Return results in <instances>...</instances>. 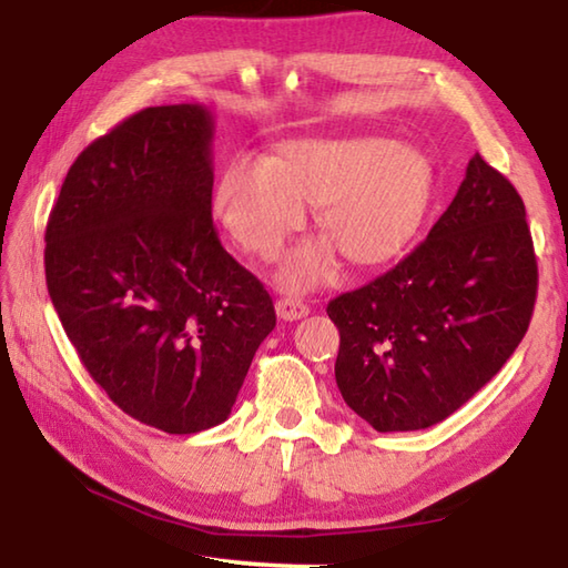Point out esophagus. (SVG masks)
Segmentation results:
<instances>
[{
  "label": "esophagus",
  "instance_id": "esophagus-1",
  "mask_svg": "<svg viewBox=\"0 0 568 568\" xmlns=\"http://www.w3.org/2000/svg\"><path fill=\"white\" fill-rule=\"evenodd\" d=\"M276 314H278V320H284V322H296L310 314V306L300 300H292V296H284V300L276 302Z\"/></svg>",
  "mask_w": 568,
  "mask_h": 568
}]
</instances>
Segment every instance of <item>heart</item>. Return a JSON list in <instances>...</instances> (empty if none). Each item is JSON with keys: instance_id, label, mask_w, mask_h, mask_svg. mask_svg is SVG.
<instances>
[{"instance_id": "obj_1", "label": "heart", "mask_w": 568, "mask_h": 568, "mask_svg": "<svg viewBox=\"0 0 568 568\" xmlns=\"http://www.w3.org/2000/svg\"><path fill=\"white\" fill-rule=\"evenodd\" d=\"M435 193L433 161L385 135L304 138L268 158H234L213 189V213L236 244L274 258L302 226L306 206L352 266L393 262L417 236ZM334 274V251L312 241L278 272L286 290H312Z\"/></svg>"}]
</instances>
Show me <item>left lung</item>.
I'll list each match as a JSON object with an SVG mask.
<instances>
[{
  "label": "left lung",
  "mask_w": 568,
  "mask_h": 568,
  "mask_svg": "<svg viewBox=\"0 0 568 568\" xmlns=\"http://www.w3.org/2000/svg\"><path fill=\"white\" fill-rule=\"evenodd\" d=\"M536 286L524 201L476 153L423 244L375 282L329 302L342 397L377 433L445 420L514 355Z\"/></svg>",
  "instance_id": "left-lung-1"
}]
</instances>
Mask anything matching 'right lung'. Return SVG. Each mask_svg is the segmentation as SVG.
Returning <instances> with one entry per match:
<instances>
[{"label":"right lung","instance_id":"1","mask_svg":"<svg viewBox=\"0 0 568 568\" xmlns=\"http://www.w3.org/2000/svg\"><path fill=\"white\" fill-rule=\"evenodd\" d=\"M213 115L145 108L78 155L48 221L44 276L90 377L171 435L231 415L272 296L211 219Z\"/></svg>","mask_w":568,"mask_h":568}]
</instances>
